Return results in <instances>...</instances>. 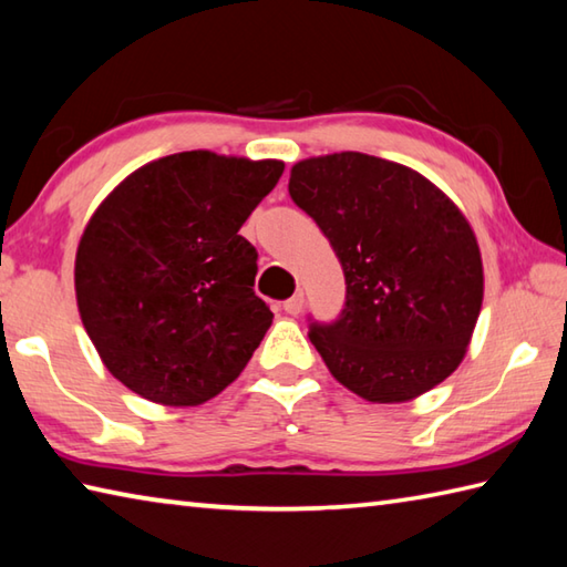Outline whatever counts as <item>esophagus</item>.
<instances>
[{
	"instance_id": "esophagus-1",
	"label": "esophagus",
	"mask_w": 567,
	"mask_h": 567,
	"mask_svg": "<svg viewBox=\"0 0 567 567\" xmlns=\"http://www.w3.org/2000/svg\"><path fill=\"white\" fill-rule=\"evenodd\" d=\"M282 307H285L287 315H299V312H302V309H305V295H302V292L292 295Z\"/></svg>"
}]
</instances>
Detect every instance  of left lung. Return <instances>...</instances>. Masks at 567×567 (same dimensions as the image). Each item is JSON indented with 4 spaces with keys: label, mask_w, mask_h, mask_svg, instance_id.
Segmentation results:
<instances>
[{
    "label": "left lung",
    "mask_w": 567,
    "mask_h": 567,
    "mask_svg": "<svg viewBox=\"0 0 567 567\" xmlns=\"http://www.w3.org/2000/svg\"><path fill=\"white\" fill-rule=\"evenodd\" d=\"M292 202L347 277L337 321L309 327L331 375L371 403H405L462 363L484 297L462 210L423 174L361 152L297 162Z\"/></svg>",
    "instance_id": "1"
}]
</instances>
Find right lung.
<instances>
[{
  "label": "right lung",
  "mask_w": 567,
  "mask_h": 567,
  "mask_svg": "<svg viewBox=\"0 0 567 567\" xmlns=\"http://www.w3.org/2000/svg\"><path fill=\"white\" fill-rule=\"evenodd\" d=\"M285 164L206 150L150 162L113 188L78 243L75 299L105 369L162 405H202L272 324L240 236Z\"/></svg>",
  "instance_id": "add662e5"
}]
</instances>
